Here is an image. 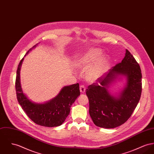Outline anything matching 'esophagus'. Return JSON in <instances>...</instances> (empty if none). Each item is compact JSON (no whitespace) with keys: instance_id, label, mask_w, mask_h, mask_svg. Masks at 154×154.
I'll list each match as a JSON object with an SVG mask.
<instances>
[{"instance_id":"1","label":"esophagus","mask_w":154,"mask_h":154,"mask_svg":"<svg viewBox=\"0 0 154 154\" xmlns=\"http://www.w3.org/2000/svg\"><path fill=\"white\" fill-rule=\"evenodd\" d=\"M79 89H80V92H81V93H84L85 92L86 88L85 87V86H83V85H81V86H80Z\"/></svg>"}]
</instances>
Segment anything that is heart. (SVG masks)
I'll return each mask as SVG.
<instances>
[{
  "label": "heart",
  "instance_id": "heart-1",
  "mask_svg": "<svg viewBox=\"0 0 154 154\" xmlns=\"http://www.w3.org/2000/svg\"><path fill=\"white\" fill-rule=\"evenodd\" d=\"M102 51L97 48H90L78 56L75 65L80 69H84L83 76L88 82L97 80L106 71L109 61L106 57L102 56Z\"/></svg>",
  "mask_w": 154,
  "mask_h": 154
}]
</instances>
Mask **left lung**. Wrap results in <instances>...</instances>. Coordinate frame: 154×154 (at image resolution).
I'll list each match as a JSON object with an SVG mask.
<instances>
[{
    "label": "left lung",
    "mask_w": 154,
    "mask_h": 154,
    "mask_svg": "<svg viewBox=\"0 0 154 154\" xmlns=\"http://www.w3.org/2000/svg\"><path fill=\"white\" fill-rule=\"evenodd\" d=\"M125 81L117 95L109 92V85L116 80ZM142 74L139 64L132 54L125 50L122 61L110 69L105 76L88 86L86 95L89 101V114L94 124L99 127L113 128L130 117L140 99Z\"/></svg>",
    "instance_id": "left-lung-1"
}]
</instances>
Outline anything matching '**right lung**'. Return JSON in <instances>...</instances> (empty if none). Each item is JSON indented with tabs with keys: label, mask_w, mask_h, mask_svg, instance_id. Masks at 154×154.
I'll return each instance as SVG.
<instances>
[{
	"label": "right lung",
	"mask_w": 154,
	"mask_h": 154,
	"mask_svg": "<svg viewBox=\"0 0 154 154\" xmlns=\"http://www.w3.org/2000/svg\"><path fill=\"white\" fill-rule=\"evenodd\" d=\"M39 43L30 48H35ZM24 58L21 60L16 73V91L17 100L23 110L32 122L44 127H54L61 125L70 113V108L76 98L80 95L78 83L64 86L54 98L42 103L32 102L23 92L20 82V69Z\"/></svg>",
	"instance_id": "1"
}]
</instances>
